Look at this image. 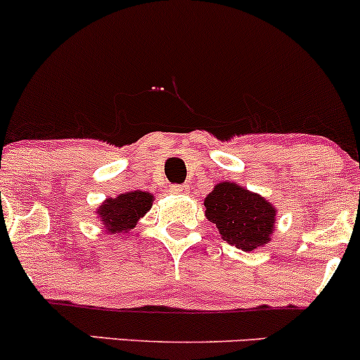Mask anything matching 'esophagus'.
<instances>
[{
  "label": "esophagus",
  "mask_w": 360,
  "mask_h": 360,
  "mask_svg": "<svg viewBox=\"0 0 360 360\" xmlns=\"http://www.w3.org/2000/svg\"><path fill=\"white\" fill-rule=\"evenodd\" d=\"M171 193L176 194V196H183V194L189 193V189H188V186L174 184V186H171Z\"/></svg>",
  "instance_id": "obj_1"
}]
</instances>
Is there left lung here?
<instances>
[{"mask_svg":"<svg viewBox=\"0 0 360 360\" xmlns=\"http://www.w3.org/2000/svg\"><path fill=\"white\" fill-rule=\"evenodd\" d=\"M205 217L218 229L225 242L245 252L272 240L276 206L243 186L221 181L205 198Z\"/></svg>","mask_w":360,"mask_h":360,"instance_id":"8db88e82","label":"left lung"}]
</instances>
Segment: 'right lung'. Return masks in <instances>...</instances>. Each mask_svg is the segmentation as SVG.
<instances>
[{
  "instance_id": "right-lung-1",
  "label": "right lung",
  "mask_w": 360,
  "mask_h": 360,
  "mask_svg": "<svg viewBox=\"0 0 360 360\" xmlns=\"http://www.w3.org/2000/svg\"><path fill=\"white\" fill-rule=\"evenodd\" d=\"M154 200V194L147 191L120 193L117 198H106L98 206V220L106 233H128L140 218L146 217Z\"/></svg>"
}]
</instances>
